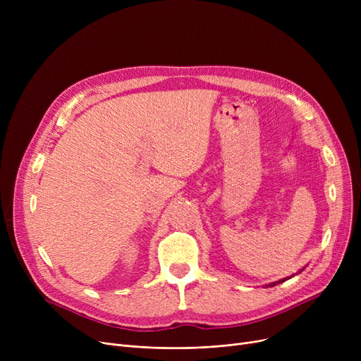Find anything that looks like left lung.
Listing matches in <instances>:
<instances>
[{
    "label": "left lung",
    "mask_w": 361,
    "mask_h": 361,
    "mask_svg": "<svg viewBox=\"0 0 361 361\" xmlns=\"http://www.w3.org/2000/svg\"><path fill=\"white\" fill-rule=\"evenodd\" d=\"M283 281H286V279H282V281H278V283H279V282H283ZM274 286H276V283H271V287H274Z\"/></svg>",
    "instance_id": "obj_1"
}]
</instances>
